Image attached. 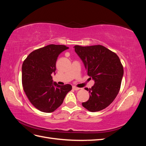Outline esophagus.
<instances>
[{
  "instance_id": "1",
  "label": "esophagus",
  "mask_w": 146,
  "mask_h": 146,
  "mask_svg": "<svg viewBox=\"0 0 146 146\" xmlns=\"http://www.w3.org/2000/svg\"><path fill=\"white\" fill-rule=\"evenodd\" d=\"M72 89H73L74 90H76V91H77V90H78L79 89H80V88H77V87H76V86H72Z\"/></svg>"
}]
</instances>
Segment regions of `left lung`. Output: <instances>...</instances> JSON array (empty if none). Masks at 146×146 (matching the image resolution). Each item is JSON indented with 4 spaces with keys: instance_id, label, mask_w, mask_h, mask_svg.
Listing matches in <instances>:
<instances>
[{
    "instance_id": "left-lung-1",
    "label": "left lung",
    "mask_w": 146,
    "mask_h": 146,
    "mask_svg": "<svg viewBox=\"0 0 146 146\" xmlns=\"http://www.w3.org/2000/svg\"><path fill=\"white\" fill-rule=\"evenodd\" d=\"M74 48L87 74L95 82L90 90L86 88L90 98L82 103L83 107L91 112L104 110L113 102L120 90L123 75L120 59L115 53L101 45Z\"/></svg>"
}]
</instances>
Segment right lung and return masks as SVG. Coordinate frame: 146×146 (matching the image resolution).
I'll list each match as a JSON object with an SVG mask.
<instances>
[{"label": "right lung", "mask_w": 146, "mask_h": 146, "mask_svg": "<svg viewBox=\"0 0 146 146\" xmlns=\"http://www.w3.org/2000/svg\"><path fill=\"white\" fill-rule=\"evenodd\" d=\"M68 48L63 45H48L30 53L23 64L24 91L32 104L42 112L54 111L72 90L69 84L61 86L54 82L52 77L55 74L58 55Z\"/></svg>", "instance_id": "1"}]
</instances>
